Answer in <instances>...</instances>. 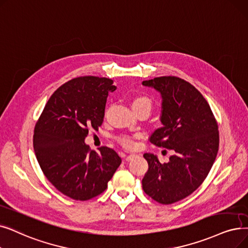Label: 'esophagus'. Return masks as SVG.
I'll use <instances>...</instances> for the list:
<instances>
[{
	"label": "esophagus",
	"instance_id": "esophagus-1",
	"mask_svg": "<svg viewBox=\"0 0 248 248\" xmlns=\"http://www.w3.org/2000/svg\"><path fill=\"white\" fill-rule=\"evenodd\" d=\"M137 155L136 154H130V155H127L126 156V158H125V161H127V162H128V161H131L133 158H135Z\"/></svg>",
	"mask_w": 248,
	"mask_h": 248
}]
</instances>
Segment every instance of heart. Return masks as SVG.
Returning a JSON list of instances; mask_svg holds the SVG:
<instances>
[{"label": "heart", "mask_w": 248, "mask_h": 248, "mask_svg": "<svg viewBox=\"0 0 248 248\" xmlns=\"http://www.w3.org/2000/svg\"><path fill=\"white\" fill-rule=\"evenodd\" d=\"M132 107L133 109L140 108V107H147L151 110V107H152V103H151V100L145 96H138L136 97L133 102H132ZM118 142L123 144L124 147H133L134 146V141L131 137L123 135L121 137H118Z\"/></svg>", "instance_id": "b5f03b06"}]
</instances>
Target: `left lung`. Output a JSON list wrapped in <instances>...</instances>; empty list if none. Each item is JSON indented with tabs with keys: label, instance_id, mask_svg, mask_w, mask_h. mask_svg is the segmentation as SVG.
Returning a JSON list of instances; mask_svg holds the SVG:
<instances>
[{
	"label": "left lung",
	"instance_id": "1",
	"mask_svg": "<svg viewBox=\"0 0 248 248\" xmlns=\"http://www.w3.org/2000/svg\"><path fill=\"white\" fill-rule=\"evenodd\" d=\"M142 84L162 98V126L150 142L174 152L164 164L156 155L144 154L149 168L142 186L154 201L170 204L188 197L207 177L219 149L218 124L207 100L188 82L164 76Z\"/></svg>",
	"mask_w": 248,
	"mask_h": 248
}]
</instances>
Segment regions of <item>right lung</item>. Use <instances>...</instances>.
<instances>
[{"mask_svg":"<svg viewBox=\"0 0 248 248\" xmlns=\"http://www.w3.org/2000/svg\"><path fill=\"white\" fill-rule=\"evenodd\" d=\"M113 81L93 76L62 85L45 106L35 124L33 148L39 166L50 184L73 200L87 201L107 187L122 163L114 150L95 152L86 145L89 128L98 131Z\"/></svg>","mask_w":248,"mask_h":248,"instance_id":"add662e5","label":"right lung"}]
</instances>
